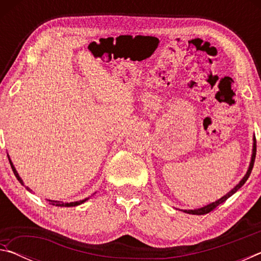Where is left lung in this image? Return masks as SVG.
Listing matches in <instances>:
<instances>
[{"label":"left lung","mask_w":261,"mask_h":261,"mask_svg":"<svg viewBox=\"0 0 261 261\" xmlns=\"http://www.w3.org/2000/svg\"><path fill=\"white\" fill-rule=\"evenodd\" d=\"M253 141H254V143H253V153H252V159H251V163H250L249 170H247L246 175L244 176V177H243V179L241 180V182L238 183V184L236 185V187L231 190L230 192L227 193L226 196L221 198V199H219L218 201H215V202H212V204L207 205V206H205V207H201V208H198V210H189V211H184L185 213H189V214H194V215H204V214L210 213V212H212V211H213V210H215L216 207H218L220 204H222L223 201H226L229 197L232 196V194L235 193L238 189H240V188H242V187H243V184H244V183L246 182V180H247V178H249V176H250V174H251V171H252V168H253V165H254L255 153H257V143H255V138H253Z\"/></svg>","instance_id":"left-lung-1"}]
</instances>
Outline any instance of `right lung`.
Here are the masks:
<instances>
[{
  "instance_id": "obj_1",
  "label": "right lung",
  "mask_w": 261,
  "mask_h": 261,
  "mask_svg": "<svg viewBox=\"0 0 261 261\" xmlns=\"http://www.w3.org/2000/svg\"><path fill=\"white\" fill-rule=\"evenodd\" d=\"M9 162H10L11 168H12V171H14V174H15L16 177H17V179L19 180L20 184H23V185H24L23 180H21V178L19 177L18 173H17V171H16V169H15L14 165H12V162L10 161V159H9ZM25 188L28 189L29 191H31V190H30L28 187H25ZM87 199H88V198H86V199H84V200H81V201H74V202H63V201H57V200H47V201H49V204H50V205H54V206H59V207H71V206H77V205H81V204H83L84 201H86Z\"/></svg>"
}]
</instances>
